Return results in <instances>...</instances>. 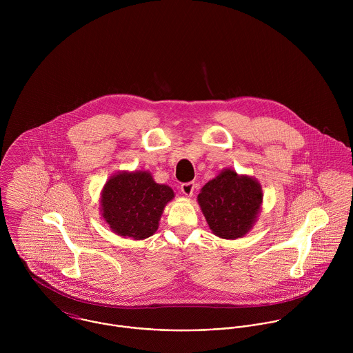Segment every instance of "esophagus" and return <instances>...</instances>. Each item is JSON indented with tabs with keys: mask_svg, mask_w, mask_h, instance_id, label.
<instances>
[{
	"mask_svg": "<svg viewBox=\"0 0 353 353\" xmlns=\"http://www.w3.org/2000/svg\"><path fill=\"white\" fill-rule=\"evenodd\" d=\"M194 188H196L194 182H186V183L181 185V190L185 196H192L193 192H194Z\"/></svg>",
	"mask_w": 353,
	"mask_h": 353,
	"instance_id": "1",
	"label": "esophagus"
}]
</instances>
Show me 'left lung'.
<instances>
[{
  "instance_id": "8db88e82",
  "label": "left lung",
  "mask_w": 353,
  "mask_h": 353,
  "mask_svg": "<svg viewBox=\"0 0 353 353\" xmlns=\"http://www.w3.org/2000/svg\"><path fill=\"white\" fill-rule=\"evenodd\" d=\"M262 190L250 176L225 170L209 181L199 194L202 213L214 235L236 239L246 235L258 216Z\"/></svg>"
}]
</instances>
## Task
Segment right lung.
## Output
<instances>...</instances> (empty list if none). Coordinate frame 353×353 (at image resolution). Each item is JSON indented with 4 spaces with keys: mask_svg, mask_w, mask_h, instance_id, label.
I'll list each match as a JSON object with an SVG mask.
<instances>
[{
    "mask_svg": "<svg viewBox=\"0 0 353 353\" xmlns=\"http://www.w3.org/2000/svg\"><path fill=\"white\" fill-rule=\"evenodd\" d=\"M172 197V189L156 183L147 171L119 172L104 185L103 217L115 234L145 239L156 232L163 209Z\"/></svg>",
    "mask_w": 353,
    "mask_h": 353,
    "instance_id": "1",
    "label": "right lung"
}]
</instances>
